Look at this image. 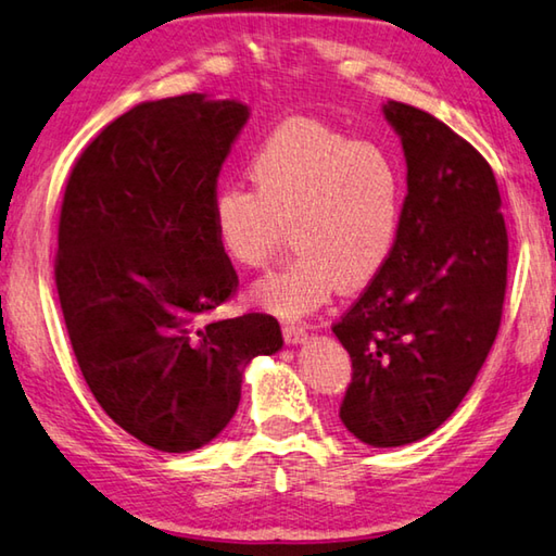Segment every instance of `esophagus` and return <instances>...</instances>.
Returning <instances> with one entry per match:
<instances>
[{"instance_id":"obj_1","label":"esophagus","mask_w":556,"mask_h":556,"mask_svg":"<svg viewBox=\"0 0 556 556\" xmlns=\"http://www.w3.org/2000/svg\"><path fill=\"white\" fill-rule=\"evenodd\" d=\"M281 333H285V341L291 343V345H299V343L306 341V328L301 324H285Z\"/></svg>"}]
</instances>
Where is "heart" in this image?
<instances>
[{"mask_svg":"<svg viewBox=\"0 0 556 556\" xmlns=\"http://www.w3.org/2000/svg\"><path fill=\"white\" fill-rule=\"evenodd\" d=\"M255 191L220 188L213 230L235 267H265L289 228L296 257L257 281L252 299L299 318L380 275L397 248L407 172L388 147L312 117H291L262 139L248 166Z\"/></svg>","mask_w":556,"mask_h":556,"instance_id":"1","label":"heart"}]
</instances>
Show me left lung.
Returning <instances> with one entry per match:
<instances>
[{"instance_id":"left-lung-1","label":"left lung","mask_w":556,"mask_h":556,"mask_svg":"<svg viewBox=\"0 0 556 556\" xmlns=\"http://www.w3.org/2000/svg\"><path fill=\"white\" fill-rule=\"evenodd\" d=\"M407 159L397 248L333 324L353 375L341 421L370 446H404L454 414L501 328L507 230L491 164L425 110L388 100Z\"/></svg>"}]
</instances>
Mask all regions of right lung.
I'll return each mask as SVG.
<instances>
[{
    "label": "right lung",
    "instance_id": "1",
    "mask_svg": "<svg viewBox=\"0 0 556 556\" xmlns=\"http://www.w3.org/2000/svg\"><path fill=\"white\" fill-rule=\"evenodd\" d=\"M248 117L201 92L142 102L92 139L65 186L55 289L75 361L108 417L168 454L218 437L248 363L285 343L269 314L199 324L238 289L213 199Z\"/></svg>",
    "mask_w": 556,
    "mask_h": 556
}]
</instances>
